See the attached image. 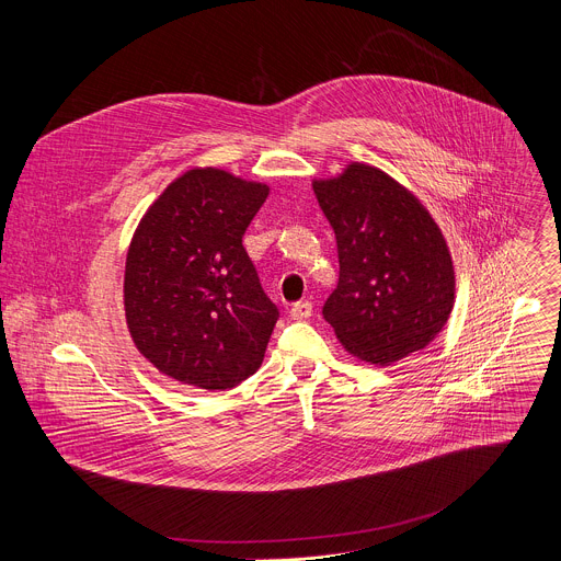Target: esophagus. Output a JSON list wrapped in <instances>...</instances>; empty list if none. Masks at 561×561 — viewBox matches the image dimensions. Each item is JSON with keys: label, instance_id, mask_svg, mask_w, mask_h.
Segmentation results:
<instances>
[{"label": "esophagus", "instance_id": "esophagus-1", "mask_svg": "<svg viewBox=\"0 0 561 561\" xmlns=\"http://www.w3.org/2000/svg\"><path fill=\"white\" fill-rule=\"evenodd\" d=\"M290 317L293 319H308L312 314V304L310 301H297L290 306Z\"/></svg>", "mask_w": 561, "mask_h": 561}]
</instances>
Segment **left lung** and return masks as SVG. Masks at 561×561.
<instances>
[{
  "instance_id": "8db88e82",
  "label": "left lung",
  "mask_w": 561,
  "mask_h": 561,
  "mask_svg": "<svg viewBox=\"0 0 561 561\" xmlns=\"http://www.w3.org/2000/svg\"><path fill=\"white\" fill-rule=\"evenodd\" d=\"M312 191L337 239L340 282L322 312L342 346L375 366L426 348L455 304L453 257L431 213L359 162Z\"/></svg>"
}]
</instances>
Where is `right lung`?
I'll list each match as a JSON object with an SVG mask.
<instances>
[{
	"mask_svg": "<svg viewBox=\"0 0 561 561\" xmlns=\"http://www.w3.org/2000/svg\"><path fill=\"white\" fill-rule=\"evenodd\" d=\"M268 186L221 169L171 182L126 255L124 310L137 351L182 383L226 390L264 359L279 317L242 237Z\"/></svg>",
	"mask_w": 561,
	"mask_h": 561,
	"instance_id": "obj_1",
	"label": "right lung"
}]
</instances>
